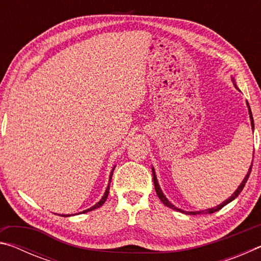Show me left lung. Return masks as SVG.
<instances>
[{
    "mask_svg": "<svg viewBox=\"0 0 261 261\" xmlns=\"http://www.w3.org/2000/svg\"><path fill=\"white\" fill-rule=\"evenodd\" d=\"M231 81H232V84H233V86H235L237 90H238V87H237V85H236V83H235V79H233V77H231ZM240 91V90H238ZM246 105H247V109H249V115H250V121H251V127H252V130H254V123H253V117H252V112H251V108H250V106H249V102H247L246 101ZM252 163H253V161H252ZM251 169H252V165L250 166V168H249V170H247V174L245 175V177H244V179L242 180V183L240 184V187L237 188V190L235 192H233L230 197L228 198V199H226L224 200L223 202H221L220 205H218V206H215V207H212V208H207V210H202V211H196V212H188V211H183V210H180V208H178V207H176L175 205H173L171 204V202L167 199L166 198V196L165 194H163V192H162V190H161V188H160V185H159V182H158V178H156V175H155V170H154V168L152 167V171H153V182H154V188H155V191H156V194H158V197L160 198V200L163 202V204H165L167 207H169V208H171V210H175V211H177V212H182V213H184V214H190V215H196V214H212V213H215V212H218V211H220L221 208H222L223 206H226L227 204H229V202L230 201H232L233 199H236V198L238 197V194H240L241 192H242V190L244 189V187H245V183H246V180H247V178H249V176H250V173H251Z\"/></svg>",
    "mask_w": 261,
    "mask_h": 261,
    "instance_id": "obj_1",
    "label": "left lung"
}]
</instances>
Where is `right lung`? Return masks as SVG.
<instances>
[{
	"mask_svg": "<svg viewBox=\"0 0 261 261\" xmlns=\"http://www.w3.org/2000/svg\"><path fill=\"white\" fill-rule=\"evenodd\" d=\"M115 167H116V166H114V167H113V169H112V173H110V175H109V183H108V187H107V189H106L105 194H103V196H102V198H101V199H100V201L96 202V204H95L94 206H92V207H90V208H87V210L83 211V212H81V213H77V214L87 213V212H91V211H93V210L99 208L100 206H102V205L105 204V201L107 200V197H108V193H109V185H110V180H112V177H113V173H114V169H115ZM72 215H73V214H72ZM74 215H76V214H74ZM62 216H71V215H62Z\"/></svg>",
	"mask_w": 261,
	"mask_h": 261,
	"instance_id": "add662e5",
	"label": "right lung"
}]
</instances>
